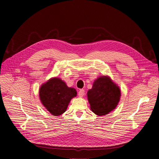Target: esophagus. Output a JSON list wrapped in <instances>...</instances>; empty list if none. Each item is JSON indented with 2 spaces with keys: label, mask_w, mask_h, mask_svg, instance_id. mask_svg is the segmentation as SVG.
I'll list each match as a JSON object with an SVG mask.
<instances>
[{
  "label": "esophagus",
  "mask_w": 159,
  "mask_h": 159,
  "mask_svg": "<svg viewBox=\"0 0 159 159\" xmlns=\"http://www.w3.org/2000/svg\"><path fill=\"white\" fill-rule=\"evenodd\" d=\"M78 95H79V97H83L84 95H85V90L80 89L79 93H78Z\"/></svg>",
  "instance_id": "esophagus-1"
}]
</instances>
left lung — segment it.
<instances>
[{
	"label": "left lung",
	"mask_w": 159,
	"mask_h": 159,
	"mask_svg": "<svg viewBox=\"0 0 159 159\" xmlns=\"http://www.w3.org/2000/svg\"><path fill=\"white\" fill-rule=\"evenodd\" d=\"M121 92L110 77L101 76L94 81L92 88L87 92L90 108L98 116H104L117 106Z\"/></svg>",
	"instance_id": "8db88e82"
}]
</instances>
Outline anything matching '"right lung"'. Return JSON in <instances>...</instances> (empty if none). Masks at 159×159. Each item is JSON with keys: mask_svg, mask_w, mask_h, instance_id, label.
I'll use <instances>...</instances> for the list:
<instances>
[{"mask_svg": "<svg viewBox=\"0 0 159 159\" xmlns=\"http://www.w3.org/2000/svg\"><path fill=\"white\" fill-rule=\"evenodd\" d=\"M39 93L42 104L55 116L65 112L70 100L77 94L75 89L67 87L59 78H52L43 83Z\"/></svg>", "mask_w": 159, "mask_h": 159, "instance_id": "1", "label": "right lung"}]
</instances>
